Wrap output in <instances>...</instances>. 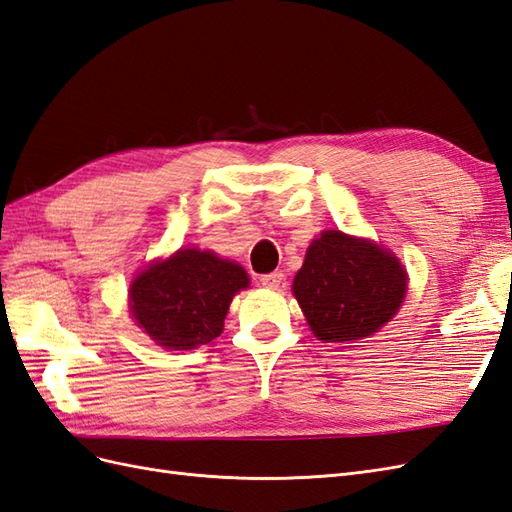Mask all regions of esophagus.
<instances>
[{
  "instance_id": "obj_1",
  "label": "esophagus",
  "mask_w": 512,
  "mask_h": 512,
  "mask_svg": "<svg viewBox=\"0 0 512 512\" xmlns=\"http://www.w3.org/2000/svg\"><path fill=\"white\" fill-rule=\"evenodd\" d=\"M260 282L265 288H277L282 282H284V273L282 271H271V273H265L260 275Z\"/></svg>"
}]
</instances>
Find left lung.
<instances>
[{
  "label": "left lung",
  "instance_id": "1",
  "mask_svg": "<svg viewBox=\"0 0 512 512\" xmlns=\"http://www.w3.org/2000/svg\"><path fill=\"white\" fill-rule=\"evenodd\" d=\"M292 290L318 339L352 342L395 316L406 294V273L380 245L324 230L307 247Z\"/></svg>",
  "mask_w": 512,
  "mask_h": 512
}]
</instances>
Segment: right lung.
<instances>
[{
  "label": "right lung",
  "instance_id": "1",
  "mask_svg": "<svg viewBox=\"0 0 512 512\" xmlns=\"http://www.w3.org/2000/svg\"><path fill=\"white\" fill-rule=\"evenodd\" d=\"M247 284V273L235 262L213 252L179 250L136 277L130 307L153 342L190 350L222 333L232 297Z\"/></svg>",
  "mask_w": 512,
  "mask_h": 512
}]
</instances>
